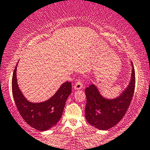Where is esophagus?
Listing matches in <instances>:
<instances>
[{
  "instance_id": "obj_1",
  "label": "esophagus",
  "mask_w": 150,
  "mask_h": 150,
  "mask_svg": "<svg viewBox=\"0 0 150 150\" xmlns=\"http://www.w3.org/2000/svg\"><path fill=\"white\" fill-rule=\"evenodd\" d=\"M82 88H83V81H82L81 79L78 80V81L76 82L75 84L74 88L75 90H79Z\"/></svg>"
}]
</instances>
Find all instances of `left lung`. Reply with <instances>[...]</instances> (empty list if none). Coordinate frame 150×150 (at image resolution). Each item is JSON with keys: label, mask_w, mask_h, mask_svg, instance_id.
I'll list each match as a JSON object with an SVG mask.
<instances>
[{"label": "left lung", "mask_w": 150, "mask_h": 150, "mask_svg": "<svg viewBox=\"0 0 150 150\" xmlns=\"http://www.w3.org/2000/svg\"><path fill=\"white\" fill-rule=\"evenodd\" d=\"M131 64V80L128 87L117 98L111 100L103 98L94 84L86 88V118L92 126L99 130L109 129L124 116L131 103L135 87V73L132 62Z\"/></svg>", "instance_id": "left-lung-1"}]
</instances>
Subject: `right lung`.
I'll return each instance as SVG.
<instances>
[{
  "label": "right lung",
  "mask_w": 150,
  "mask_h": 150,
  "mask_svg": "<svg viewBox=\"0 0 150 150\" xmlns=\"http://www.w3.org/2000/svg\"><path fill=\"white\" fill-rule=\"evenodd\" d=\"M17 65L12 77V92L17 109L24 121L38 130H47L62 117L67 99L71 93V83L65 82L49 100L39 103L29 102L19 89L16 78Z\"/></svg>",
  "instance_id": "add662e5"
}]
</instances>
